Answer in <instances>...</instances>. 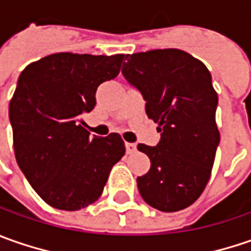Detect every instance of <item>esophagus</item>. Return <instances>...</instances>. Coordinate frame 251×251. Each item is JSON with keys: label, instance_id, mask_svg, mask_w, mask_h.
<instances>
[{"label": "esophagus", "instance_id": "esophagus-1", "mask_svg": "<svg viewBox=\"0 0 251 251\" xmlns=\"http://www.w3.org/2000/svg\"><path fill=\"white\" fill-rule=\"evenodd\" d=\"M126 151H127V153H132L137 151V145L131 144V142H126Z\"/></svg>", "mask_w": 251, "mask_h": 251}]
</instances>
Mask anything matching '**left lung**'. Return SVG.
Listing matches in <instances>:
<instances>
[{
  "mask_svg": "<svg viewBox=\"0 0 251 251\" xmlns=\"http://www.w3.org/2000/svg\"><path fill=\"white\" fill-rule=\"evenodd\" d=\"M126 60L121 73L141 92L160 132L156 147L138 144L151 159L150 172L137 177L141 197L163 212L184 209L202 194L219 144L211 74L177 49L127 54Z\"/></svg>",
  "mask_w": 251,
  "mask_h": 251,
  "instance_id": "1",
  "label": "left lung"
}]
</instances>
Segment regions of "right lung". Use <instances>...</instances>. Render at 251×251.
<instances>
[{"label":"right lung","instance_id":"obj_1","mask_svg":"<svg viewBox=\"0 0 251 251\" xmlns=\"http://www.w3.org/2000/svg\"><path fill=\"white\" fill-rule=\"evenodd\" d=\"M124 54L55 53L29 64L9 103L18 166L49 205L78 211L103 193L111 168L124 156L117 132L89 137L83 113L96 89L120 73Z\"/></svg>","mask_w":251,"mask_h":251}]
</instances>
